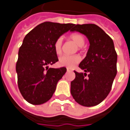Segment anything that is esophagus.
Here are the masks:
<instances>
[{"instance_id": "1", "label": "esophagus", "mask_w": 130, "mask_h": 130, "mask_svg": "<svg viewBox=\"0 0 130 130\" xmlns=\"http://www.w3.org/2000/svg\"><path fill=\"white\" fill-rule=\"evenodd\" d=\"M66 70H67V72H72V70L71 69H70V68H67V69H66Z\"/></svg>"}]
</instances>
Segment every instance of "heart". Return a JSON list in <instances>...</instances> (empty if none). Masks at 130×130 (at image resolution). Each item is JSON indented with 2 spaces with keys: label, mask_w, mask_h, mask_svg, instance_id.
<instances>
[{
  "label": "heart",
  "mask_w": 130,
  "mask_h": 130,
  "mask_svg": "<svg viewBox=\"0 0 130 130\" xmlns=\"http://www.w3.org/2000/svg\"><path fill=\"white\" fill-rule=\"evenodd\" d=\"M68 39L73 41L78 46V50H81L82 46L85 43V37L82 34L75 33L72 34L68 36ZM54 50L56 54L60 55L62 52V40L61 38H58L54 43ZM81 58L78 55L73 56H63L59 58V64L61 66H66L68 68H72L76 64L80 61Z\"/></svg>",
  "instance_id": "obj_1"
}]
</instances>
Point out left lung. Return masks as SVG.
I'll list each match as a JSON object with an SVG mask.
<instances>
[{
    "mask_svg": "<svg viewBox=\"0 0 130 130\" xmlns=\"http://www.w3.org/2000/svg\"><path fill=\"white\" fill-rule=\"evenodd\" d=\"M71 31L85 35L90 46L87 56L78 66L85 73L74 71L76 77L70 84V93L78 104L94 106L109 94L117 74L118 55L113 41L94 24L76 25Z\"/></svg>",
    "mask_w": 130,
    "mask_h": 130,
    "instance_id": "1",
    "label": "left lung"
}]
</instances>
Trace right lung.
I'll list each match as a JSON object with an SVG mask.
<instances>
[{"label": "right lung", "instance_id": "right-lung-1", "mask_svg": "<svg viewBox=\"0 0 130 130\" xmlns=\"http://www.w3.org/2000/svg\"><path fill=\"white\" fill-rule=\"evenodd\" d=\"M75 25L47 21L39 24L25 37L16 64L17 84L28 103L41 105L52 98L57 83L66 68H48L58 61L54 43Z\"/></svg>", "mask_w": 130, "mask_h": 130}]
</instances>
